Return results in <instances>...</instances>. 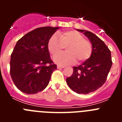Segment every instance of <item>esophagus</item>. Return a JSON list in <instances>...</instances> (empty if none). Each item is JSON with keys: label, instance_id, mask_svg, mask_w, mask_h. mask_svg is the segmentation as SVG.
Here are the masks:
<instances>
[{"label": "esophagus", "instance_id": "1", "mask_svg": "<svg viewBox=\"0 0 122 122\" xmlns=\"http://www.w3.org/2000/svg\"><path fill=\"white\" fill-rule=\"evenodd\" d=\"M57 68L58 69H61V68H64V66H60V65H57Z\"/></svg>", "mask_w": 122, "mask_h": 122}]
</instances>
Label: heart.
<instances>
[{
	"label": "heart",
	"mask_w": 122,
	"mask_h": 122,
	"mask_svg": "<svg viewBox=\"0 0 122 122\" xmlns=\"http://www.w3.org/2000/svg\"><path fill=\"white\" fill-rule=\"evenodd\" d=\"M66 47V53L54 59L56 63L62 65L84 62L89 59L92 51V44L84 36L75 30H68L59 33V38L54 35L48 43L49 52L54 57L60 54Z\"/></svg>",
	"instance_id": "b5f03b06"
}]
</instances>
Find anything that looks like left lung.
<instances>
[{"label": "left lung", "mask_w": 122, "mask_h": 122, "mask_svg": "<svg viewBox=\"0 0 122 122\" xmlns=\"http://www.w3.org/2000/svg\"><path fill=\"white\" fill-rule=\"evenodd\" d=\"M86 35L91 43L92 51L89 59L78 66L73 67V73L66 79L69 87L79 94H88L103 86L112 66L111 51L94 33L76 29Z\"/></svg>", "instance_id": "1"}]
</instances>
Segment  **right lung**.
Wrapping results in <instances>:
<instances>
[{
    "label": "right lung",
    "mask_w": 122,
    "mask_h": 122,
    "mask_svg": "<svg viewBox=\"0 0 122 122\" xmlns=\"http://www.w3.org/2000/svg\"><path fill=\"white\" fill-rule=\"evenodd\" d=\"M59 28H37L17 41L11 55L10 74L15 86L23 93L35 94L48 86L57 69L51 59L48 43Z\"/></svg>",
    "instance_id": "1"
}]
</instances>
